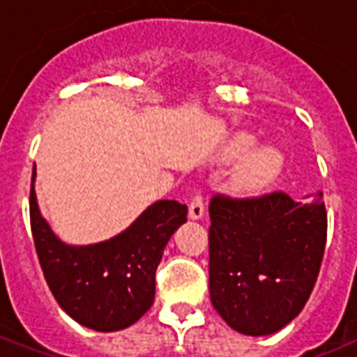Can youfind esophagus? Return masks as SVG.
Instances as JSON below:
<instances>
[{
    "instance_id": "esophagus-1",
    "label": "esophagus",
    "mask_w": 357,
    "mask_h": 357,
    "mask_svg": "<svg viewBox=\"0 0 357 357\" xmlns=\"http://www.w3.org/2000/svg\"><path fill=\"white\" fill-rule=\"evenodd\" d=\"M206 215V206H204V200H202V196H195L192 202H190L189 206V217L192 220H202Z\"/></svg>"
}]
</instances>
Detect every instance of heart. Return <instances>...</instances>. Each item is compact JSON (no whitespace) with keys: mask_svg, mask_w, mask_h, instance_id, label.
<instances>
[{"mask_svg":"<svg viewBox=\"0 0 357 357\" xmlns=\"http://www.w3.org/2000/svg\"><path fill=\"white\" fill-rule=\"evenodd\" d=\"M257 144L259 140L254 135L241 131L228 140L220 155L224 162L241 161L231 178L235 190L241 195H259L268 189L282 174L285 165L283 153L278 148L274 146L257 148Z\"/></svg>","mask_w":357,"mask_h":357,"instance_id":"1","label":"heart"}]
</instances>
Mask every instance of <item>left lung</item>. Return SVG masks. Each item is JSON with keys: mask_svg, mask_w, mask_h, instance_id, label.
Returning a JSON list of instances; mask_svg holds the SVG:
<instances>
[{"mask_svg": "<svg viewBox=\"0 0 357 357\" xmlns=\"http://www.w3.org/2000/svg\"><path fill=\"white\" fill-rule=\"evenodd\" d=\"M209 294L213 307L243 335L280 332L304 310L326 246L322 192H285L209 204Z\"/></svg>", "mask_w": 357, "mask_h": 357, "instance_id": "1", "label": "left lung"}]
</instances>
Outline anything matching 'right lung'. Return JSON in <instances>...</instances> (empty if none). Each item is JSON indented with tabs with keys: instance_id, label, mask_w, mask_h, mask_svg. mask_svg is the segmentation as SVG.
Listing matches in <instances>:
<instances>
[{
	"instance_id": "1",
	"label": "right lung",
	"mask_w": 357,
	"mask_h": 357,
	"mask_svg": "<svg viewBox=\"0 0 357 357\" xmlns=\"http://www.w3.org/2000/svg\"><path fill=\"white\" fill-rule=\"evenodd\" d=\"M31 183V229L50 291L81 326L119 332L139 321L155 298V271L168 241L187 222V206L157 200L114 237L70 244L42 217Z\"/></svg>"
}]
</instances>
